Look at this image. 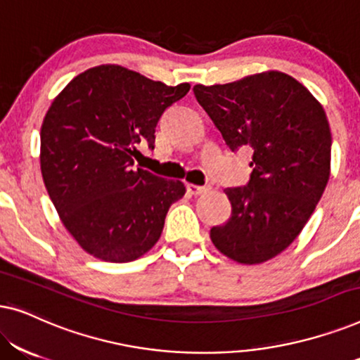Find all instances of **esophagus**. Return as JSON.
Instances as JSON below:
<instances>
[{"label":"esophagus","instance_id":"34e87169","mask_svg":"<svg viewBox=\"0 0 360 360\" xmlns=\"http://www.w3.org/2000/svg\"><path fill=\"white\" fill-rule=\"evenodd\" d=\"M186 190H188V193H190V195L198 196V195H203V193H206V191H210V190H211V186H200V185L188 184V185H186Z\"/></svg>","mask_w":360,"mask_h":360}]
</instances>
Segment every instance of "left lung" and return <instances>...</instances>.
Instances as JSON below:
<instances>
[{
    "instance_id": "left-lung-1",
    "label": "left lung",
    "mask_w": 360,
    "mask_h": 360,
    "mask_svg": "<svg viewBox=\"0 0 360 360\" xmlns=\"http://www.w3.org/2000/svg\"><path fill=\"white\" fill-rule=\"evenodd\" d=\"M193 91L231 150H254L248 185L224 190L233 211L211 240L236 262H265L297 239L326 188V112L302 83L274 70Z\"/></svg>"
}]
</instances>
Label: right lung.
I'll use <instances>...</instances> for the list:
<instances>
[{
    "instance_id": "right-lung-1",
    "label": "right lung",
    "mask_w": 360,
    "mask_h": 360,
    "mask_svg": "<svg viewBox=\"0 0 360 360\" xmlns=\"http://www.w3.org/2000/svg\"><path fill=\"white\" fill-rule=\"evenodd\" d=\"M190 90L121 65L80 73L49 108L41 172L63 226L106 262H131L159 240L167 211L185 195L180 180L134 169L137 146L154 149L162 112Z\"/></svg>"
}]
</instances>
